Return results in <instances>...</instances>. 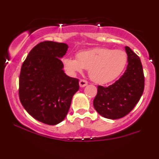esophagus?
Instances as JSON below:
<instances>
[{
    "label": "esophagus",
    "instance_id": "1",
    "mask_svg": "<svg viewBox=\"0 0 159 159\" xmlns=\"http://www.w3.org/2000/svg\"><path fill=\"white\" fill-rule=\"evenodd\" d=\"M87 84H88V83H87V81L84 79H81V80H80V81H79V85H80V87H85V86L87 85Z\"/></svg>",
    "mask_w": 159,
    "mask_h": 159
}]
</instances>
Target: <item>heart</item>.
<instances>
[{"label":"heart","instance_id":"obj_1","mask_svg":"<svg viewBox=\"0 0 159 159\" xmlns=\"http://www.w3.org/2000/svg\"><path fill=\"white\" fill-rule=\"evenodd\" d=\"M128 63L126 53L122 50L96 48L78 52L76 59L66 57L65 69L71 73H81L89 70V75L98 84H107L117 78L123 72Z\"/></svg>","mask_w":159,"mask_h":159}]
</instances>
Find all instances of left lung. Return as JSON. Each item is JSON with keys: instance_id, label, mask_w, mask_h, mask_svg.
I'll return each instance as SVG.
<instances>
[{"instance_id": "obj_1", "label": "left lung", "mask_w": 159, "mask_h": 159, "mask_svg": "<svg viewBox=\"0 0 159 159\" xmlns=\"http://www.w3.org/2000/svg\"><path fill=\"white\" fill-rule=\"evenodd\" d=\"M128 66L125 72L108 87L98 86L93 106L101 116L116 120L131 112L139 102L144 90V75L141 62L129 47L125 46Z\"/></svg>"}]
</instances>
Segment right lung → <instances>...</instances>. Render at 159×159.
I'll return each mask as SVG.
<instances>
[{
    "label": "right lung",
    "instance_id": "obj_1",
    "mask_svg": "<svg viewBox=\"0 0 159 159\" xmlns=\"http://www.w3.org/2000/svg\"><path fill=\"white\" fill-rule=\"evenodd\" d=\"M68 49L65 43L43 41L32 48L21 66L19 99L34 119L56 125L68 114L79 80L69 77L60 58Z\"/></svg>",
    "mask_w": 159,
    "mask_h": 159
}]
</instances>
